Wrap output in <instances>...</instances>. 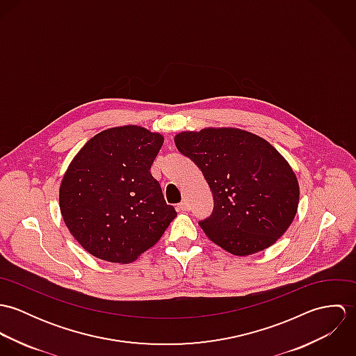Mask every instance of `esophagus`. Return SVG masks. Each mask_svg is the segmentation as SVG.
I'll return each mask as SVG.
<instances>
[{
  "mask_svg": "<svg viewBox=\"0 0 356 356\" xmlns=\"http://www.w3.org/2000/svg\"><path fill=\"white\" fill-rule=\"evenodd\" d=\"M177 208L179 209V211H189L191 209V204L188 200H182L181 203L177 205Z\"/></svg>",
  "mask_w": 356,
  "mask_h": 356,
  "instance_id": "obj_1",
  "label": "esophagus"
}]
</instances>
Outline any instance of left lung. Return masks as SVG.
I'll return each instance as SVG.
<instances>
[{"mask_svg": "<svg viewBox=\"0 0 356 356\" xmlns=\"http://www.w3.org/2000/svg\"><path fill=\"white\" fill-rule=\"evenodd\" d=\"M174 143L202 170L212 192L213 212L200 226L213 244L248 256L284 236L296 216L300 188L270 143L236 127L182 131Z\"/></svg>", "mask_w": 356, "mask_h": 356, "instance_id": "left-lung-1", "label": "left lung"}]
</instances>
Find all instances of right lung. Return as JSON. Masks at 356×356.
<instances>
[{
	"instance_id": "right-lung-1",
	"label": "right lung",
	"mask_w": 356,
	"mask_h": 356,
	"mask_svg": "<svg viewBox=\"0 0 356 356\" xmlns=\"http://www.w3.org/2000/svg\"><path fill=\"white\" fill-rule=\"evenodd\" d=\"M163 143L161 134L127 124L102 130L74 156L58 204L85 251L126 264L160 240L177 216L149 171Z\"/></svg>"
}]
</instances>
